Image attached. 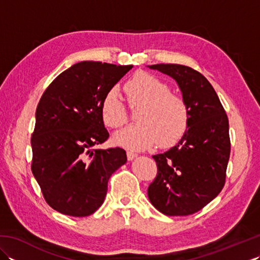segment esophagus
I'll use <instances>...</instances> for the list:
<instances>
[{"label": "esophagus", "instance_id": "obj_1", "mask_svg": "<svg viewBox=\"0 0 260 260\" xmlns=\"http://www.w3.org/2000/svg\"><path fill=\"white\" fill-rule=\"evenodd\" d=\"M137 156V154L135 152H132V151H127V158L132 161V159H134Z\"/></svg>", "mask_w": 260, "mask_h": 260}]
</instances>
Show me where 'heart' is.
Instances as JSON below:
<instances>
[{
    "mask_svg": "<svg viewBox=\"0 0 260 260\" xmlns=\"http://www.w3.org/2000/svg\"><path fill=\"white\" fill-rule=\"evenodd\" d=\"M124 91L131 106H140L135 117L139 123L114 135L118 145L143 150L157 142L159 146L167 147L184 134L189 119L186 104L170 92L165 82L150 74L137 73L127 80ZM101 112L104 123L110 128H119L127 121L125 106L115 89L103 98Z\"/></svg>",
    "mask_w": 260,
    "mask_h": 260,
    "instance_id": "b5f03b06",
    "label": "heart"
}]
</instances>
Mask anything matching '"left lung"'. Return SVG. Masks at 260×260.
Here are the masks:
<instances>
[{
	"instance_id": "1",
	"label": "left lung",
	"mask_w": 260,
	"mask_h": 260,
	"mask_svg": "<svg viewBox=\"0 0 260 260\" xmlns=\"http://www.w3.org/2000/svg\"><path fill=\"white\" fill-rule=\"evenodd\" d=\"M178 84L189 119L178 144L152 157L157 175L147 189L151 203L167 215L198 212L221 192L230 156L229 121L206 77L183 64L147 66Z\"/></svg>"
}]
</instances>
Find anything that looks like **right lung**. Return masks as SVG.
I'll return each mask as SVG.
<instances>
[{"mask_svg": "<svg viewBox=\"0 0 260 260\" xmlns=\"http://www.w3.org/2000/svg\"><path fill=\"white\" fill-rule=\"evenodd\" d=\"M133 66L81 61L54 79L38 104L31 170L47 203L71 217L102 206L108 180L127 161L120 147L92 150L108 139L101 106Z\"/></svg>", "mask_w": 260, "mask_h": 260, "instance_id": "add662e5", "label": "right lung"}]
</instances>
